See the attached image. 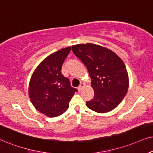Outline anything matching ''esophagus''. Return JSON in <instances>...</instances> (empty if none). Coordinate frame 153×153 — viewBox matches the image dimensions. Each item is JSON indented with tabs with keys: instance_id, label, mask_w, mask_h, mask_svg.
<instances>
[{
	"instance_id": "1",
	"label": "esophagus",
	"mask_w": 153,
	"mask_h": 153,
	"mask_svg": "<svg viewBox=\"0 0 153 153\" xmlns=\"http://www.w3.org/2000/svg\"><path fill=\"white\" fill-rule=\"evenodd\" d=\"M85 85V83H83V82L81 83L80 85L79 86L78 88V91H81V90H82V89L83 88H84Z\"/></svg>"
}]
</instances>
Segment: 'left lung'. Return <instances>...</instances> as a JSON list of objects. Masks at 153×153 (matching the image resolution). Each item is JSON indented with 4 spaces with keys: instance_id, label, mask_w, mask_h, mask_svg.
Masks as SVG:
<instances>
[{
    "instance_id": "left-lung-1",
    "label": "left lung",
    "mask_w": 153,
    "mask_h": 153,
    "mask_svg": "<svg viewBox=\"0 0 153 153\" xmlns=\"http://www.w3.org/2000/svg\"><path fill=\"white\" fill-rule=\"evenodd\" d=\"M72 51L88 68L92 80L94 96L86 102L87 107L97 113L115 109L127 93L129 84L121 58L109 49L91 43L73 46Z\"/></svg>"
}]
</instances>
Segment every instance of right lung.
Here are the masks:
<instances>
[{"label":"right lung","mask_w":153,"mask_h":153,"mask_svg":"<svg viewBox=\"0 0 153 153\" xmlns=\"http://www.w3.org/2000/svg\"><path fill=\"white\" fill-rule=\"evenodd\" d=\"M71 47L51 53L36 67L29 84V96L34 107L49 117H59L68 109L76 89L61 73V67Z\"/></svg>","instance_id":"add662e5"}]
</instances>
